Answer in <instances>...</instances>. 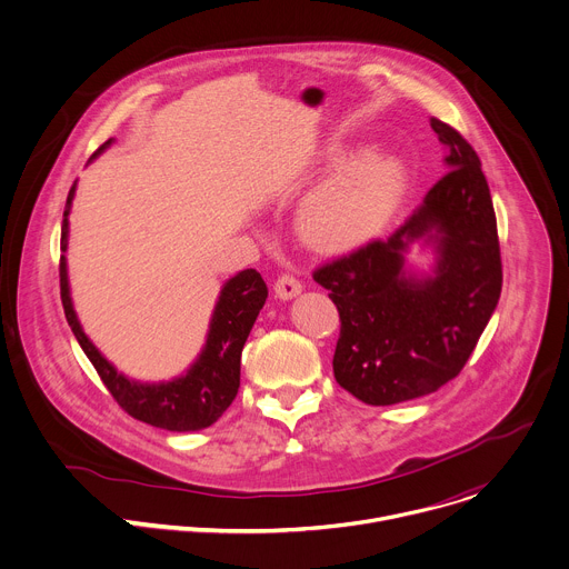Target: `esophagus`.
<instances>
[{"mask_svg": "<svg viewBox=\"0 0 569 569\" xmlns=\"http://www.w3.org/2000/svg\"><path fill=\"white\" fill-rule=\"evenodd\" d=\"M301 290H303L301 281H299L297 277H292V274H283V277H279L277 283H274V295H277L281 301L295 299L297 295H301Z\"/></svg>", "mask_w": 569, "mask_h": 569, "instance_id": "1", "label": "esophagus"}]
</instances>
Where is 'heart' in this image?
Returning a JSON list of instances; mask_svg holds the SVG:
<instances>
[{
  "label": "heart",
  "mask_w": 569,
  "mask_h": 569,
  "mask_svg": "<svg viewBox=\"0 0 569 569\" xmlns=\"http://www.w3.org/2000/svg\"><path fill=\"white\" fill-rule=\"evenodd\" d=\"M319 169L336 176L308 193L299 227L308 242L327 252H347L380 236L410 187L408 164L382 148L353 152L329 146Z\"/></svg>",
  "instance_id": "b5f03b06"
}]
</instances>
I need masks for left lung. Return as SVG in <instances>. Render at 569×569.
I'll use <instances>...</instances> for the list:
<instances>
[{
    "label": "left lung",
    "instance_id": "obj_1",
    "mask_svg": "<svg viewBox=\"0 0 569 569\" xmlns=\"http://www.w3.org/2000/svg\"><path fill=\"white\" fill-rule=\"evenodd\" d=\"M448 173L387 240L319 268L340 312L333 373L367 405L428 396L470 358L502 292L498 222L481 161L448 123L430 119ZM419 241L436 261H407Z\"/></svg>",
    "mask_w": 569,
    "mask_h": 569
}]
</instances>
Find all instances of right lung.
I'll return each instance as SVG.
<instances>
[{
  "mask_svg": "<svg viewBox=\"0 0 569 569\" xmlns=\"http://www.w3.org/2000/svg\"><path fill=\"white\" fill-rule=\"evenodd\" d=\"M114 139H108L92 157L97 159ZM76 193V182L69 189L62 236H60V299L64 317L76 336L80 349L86 351L103 385L110 389L114 400L137 421L171 432H196L216 423L229 408L240 387V353L254 327V321L268 299V286L257 270H242L227 279L220 288L213 306L209 331L202 351L191 367L171 380L141 382L123 376L117 367L94 347L80 327L73 310L69 274H67V238H69V211Z\"/></svg>",
  "mask_w": 569,
  "mask_h": 569,
  "instance_id": "right-lung-1",
  "label": "right lung"
}]
</instances>
